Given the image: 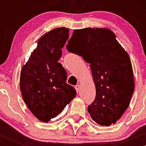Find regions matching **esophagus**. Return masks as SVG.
Instances as JSON below:
<instances>
[{
    "instance_id": "obj_1",
    "label": "esophagus",
    "mask_w": 146,
    "mask_h": 146,
    "mask_svg": "<svg viewBox=\"0 0 146 146\" xmlns=\"http://www.w3.org/2000/svg\"><path fill=\"white\" fill-rule=\"evenodd\" d=\"M75 90H76V92H78L79 91H80V86L79 85H76V86H75Z\"/></svg>"
}]
</instances>
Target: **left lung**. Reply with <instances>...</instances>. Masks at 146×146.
Returning <instances> with one entry per match:
<instances>
[{
  "instance_id": "8db88e82",
  "label": "left lung",
  "mask_w": 146,
  "mask_h": 146,
  "mask_svg": "<svg viewBox=\"0 0 146 146\" xmlns=\"http://www.w3.org/2000/svg\"><path fill=\"white\" fill-rule=\"evenodd\" d=\"M66 48L90 64L96 88L95 99L88 107L91 117L102 125L116 123L135 90L129 55L113 32L106 28L75 29Z\"/></svg>"
}]
</instances>
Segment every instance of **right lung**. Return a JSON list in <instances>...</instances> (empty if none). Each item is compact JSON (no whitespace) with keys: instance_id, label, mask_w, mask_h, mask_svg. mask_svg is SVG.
<instances>
[{"instance_id":"obj_1","label":"right lung","mask_w":146,"mask_h":146,"mask_svg":"<svg viewBox=\"0 0 146 146\" xmlns=\"http://www.w3.org/2000/svg\"><path fill=\"white\" fill-rule=\"evenodd\" d=\"M68 38L69 29L63 27L44 35L22 69L20 87L23 100L43 122L56 117L76 97L75 88L66 83V71L58 62Z\"/></svg>"}]
</instances>
